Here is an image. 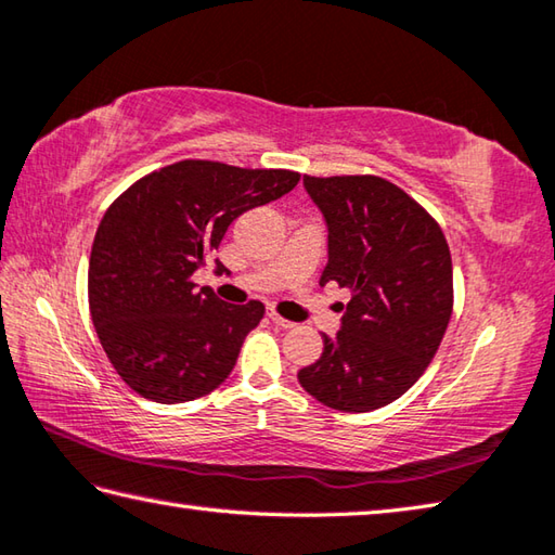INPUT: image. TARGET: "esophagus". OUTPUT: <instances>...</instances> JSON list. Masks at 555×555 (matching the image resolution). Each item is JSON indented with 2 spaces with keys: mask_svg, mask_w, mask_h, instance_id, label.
<instances>
[{
  "mask_svg": "<svg viewBox=\"0 0 555 555\" xmlns=\"http://www.w3.org/2000/svg\"><path fill=\"white\" fill-rule=\"evenodd\" d=\"M269 320H271V322H274V324H276V327H281V330H293V327H296V324H293L291 320H286V318H284V314H281V312H276V310H269Z\"/></svg>",
  "mask_w": 555,
  "mask_h": 555,
  "instance_id": "obj_1",
  "label": "esophagus"
}]
</instances>
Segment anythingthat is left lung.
<instances>
[{"label": "left lung", "mask_w": 555, "mask_h": 555, "mask_svg": "<svg viewBox=\"0 0 555 555\" xmlns=\"http://www.w3.org/2000/svg\"><path fill=\"white\" fill-rule=\"evenodd\" d=\"M330 225L320 284L351 291L344 327L298 373L324 406L363 414L392 404L436 358L452 318V257L440 223L377 176H306Z\"/></svg>", "instance_id": "obj_1"}]
</instances>
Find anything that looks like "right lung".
<instances>
[{
  "mask_svg": "<svg viewBox=\"0 0 555 555\" xmlns=\"http://www.w3.org/2000/svg\"><path fill=\"white\" fill-rule=\"evenodd\" d=\"M298 180L296 170L188 158L149 172L107 206L91 249L89 308L107 361L139 397L180 404L231 375L264 306H225L192 276L237 216L284 197Z\"/></svg>",
  "mask_w": 555,
  "mask_h": 555,
  "instance_id": "add662e5",
  "label": "right lung"
}]
</instances>
